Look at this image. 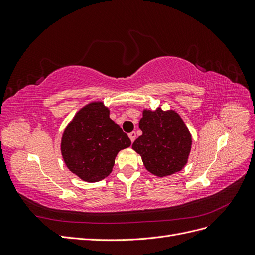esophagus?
<instances>
[{
	"label": "esophagus",
	"mask_w": 255,
	"mask_h": 255,
	"mask_svg": "<svg viewBox=\"0 0 255 255\" xmlns=\"http://www.w3.org/2000/svg\"><path fill=\"white\" fill-rule=\"evenodd\" d=\"M128 137H129V139H130V141H134L135 139H136V133L135 132H132V133H129L128 134Z\"/></svg>",
	"instance_id": "obj_1"
}]
</instances>
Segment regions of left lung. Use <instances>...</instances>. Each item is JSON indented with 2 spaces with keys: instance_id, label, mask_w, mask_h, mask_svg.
<instances>
[{
  "instance_id": "1",
  "label": "left lung",
  "mask_w": 255,
  "mask_h": 255,
  "mask_svg": "<svg viewBox=\"0 0 255 255\" xmlns=\"http://www.w3.org/2000/svg\"><path fill=\"white\" fill-rule=\"evenodd\" d=\"M142 135L133 143L146 170L165 176L182 170L191 148V135L174 111H143L139 121Z\"/></svg>"
}]
</instances>
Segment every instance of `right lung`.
Listing matches in <instances>:
<instances>
[{
  "label": "right lung",
  "instance_id": "add662e5",
  "mask_svg": "<svg viewBox=\"0 0 255 255\" xmlns=\"http://www.w3.org/2000/svg\"><path fill=\"white\" fill-rule=\"evenodd\" d=\"M130 139L110 118L102 102L86 105L74 116L61 139V154L69 170L86 182H98L109 175L120 150Z\"/></svg>",
  "mask_w": 255,
  "mask_h": 255
}]
</instances>
